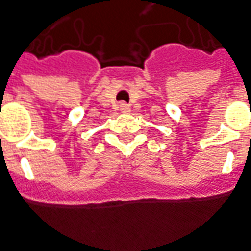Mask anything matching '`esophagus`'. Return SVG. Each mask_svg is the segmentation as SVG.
<instances>
[{"mask_svg":"<svg viewBox=\"0 0 251 251\" xmlns=\"http://www.w3.org/2000/svg\"><path fill=\"white\" fill-rule=\"evenodd\" d=\"M120 110L122 111V113H129V111H130V107H129L126 103L122 101V103H120Z\"/></svg>","mask_w":251,"mask_h":251,"instance_id":"obj_1","label":"esophagus"}]
</instances>
